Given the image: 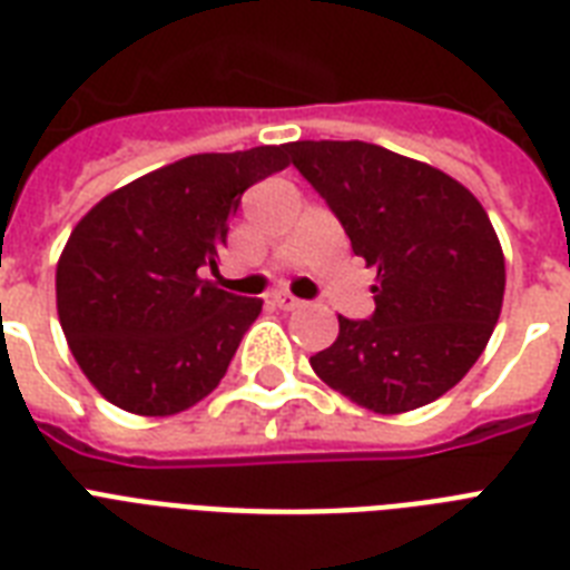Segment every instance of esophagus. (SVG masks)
Wrapping results in <instances>:
<instances>
[{
	"label": "esophagus",
	"mask_w": 570,
	"mask_h": 570,
	"mask_svg": "<svg viewBox=\"0 0 570 570\" xmlns=\"http://www.w3.org/2000/svg\"><path fill=\"white\" fill-rule=\"evenodd\" d=\"M272 302L277 304V307H281V311H295V307H302V298H295V295H289V293H275L272 295Z\"/></svg>",
	"instance_id": "esophagus-1"
}]
</instances>
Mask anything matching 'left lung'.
Instances as JSON below:
<instances>
[{"mask_svg":"<svg viewBox=\"0 0 570 570\" xmlns=\"http://www.w3.org/2000/svg\"><path fill=\"white\" fill-rule=\"evenodd\" d=\"M379 268L370 320L340 316L313 373L375 414L414 411L455 387L500 320L505 259L476 197L450 174L366 141L286 145Z\"/></svg>","mask_w":570,"mask_h":570,"instance_id":"left-lung-1","label":"left lung"}]
</instances>
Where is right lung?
I'll return each instance as SVG.
<instances>
[{"label": "right lung", "mask_w": 570, "mask_h": 570, "mask_svg": "<svg viewBox=\"0 0 570 570\" xmlns=\"http://www.w3.org/2000/svg\"><path fill=\"white\" fill-rule=\"evenodd\" d=\"M286 168V145L197 154L111 191L76 224L56 268L76 364L111 405L171 416L213 393L263 311L204 281L245 189Z\"/></svg>", "instance_id": "1"}]
</instances>
